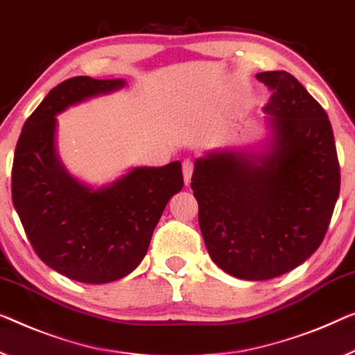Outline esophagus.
Returning a JSON list of instances; mask_svg holds the SVG:
<instances>
[{"label":"esophagus","mask_w":355,"mask_h":355,"mask_svg":"<svg viewBox=\"0 0 355 355\" xmlns=\"http://www.w3.org/2000/svg\"><path fill=\"white\" fill-rule=\"evenodd\" d=\"M193 162L187 159L183 161V178H184V184H189V182H191V175H193Z\"/></svg>","instance_id":"obj_1"}]
</instances>
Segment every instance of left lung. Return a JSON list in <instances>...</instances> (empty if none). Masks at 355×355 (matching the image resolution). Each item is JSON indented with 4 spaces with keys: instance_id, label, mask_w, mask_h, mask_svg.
<instances>
[{
    "instance_id": "left-lung-1",
    "label": "left lung",
    "mask_w": 355,
    "mask_h": 355,
    "mask_svg": "<svg viewBox=\"0 0 355 355\" xmlns=\"http://www.w3.org/2000/svg\"><path fill=\"white\" fill-rule=\"evenodd\" d=\"M272 95L269 139L253 150L210 151L194 162L199 226L216 266L268 280L319 248L340 194V164L325 110L287 71L257 75Z\"/></svg>"
}]
</instances>
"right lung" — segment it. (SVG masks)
<instances>
[{"mask_svg": "<svg viewBox=\"0 0 355 355\" xmlns=\"http://www.w3.org/2000/svg\"><path fill=\"white\" fill-rule=\"evenodd\" d=\"M125 84L89 76L60 83L25 121L15 146L12 202L26 237L47 266L78 282L108 284L134 271L167 202L183 188L180 161L134 167L98 188L60 161L55 116Z\"/></svg>", "mask_w": 355, "mask_h": 355, "instance_id": "1", "label": "right lung"}]
</instances>
